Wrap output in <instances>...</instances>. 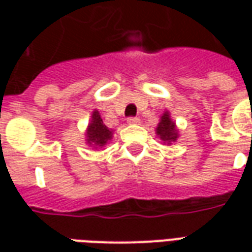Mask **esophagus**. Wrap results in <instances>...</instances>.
Here are the masks:
<instances>
[{
	"label": "esophagus",
	"instance_id": "1",
	"mask_svg": "<svg viewBox=\"0 0 252 252\" xmlns=\"http://www.w3.org/2000/svg\"><path fill=\"white\" fill-rule=\"evenodd\" d=\"M128 124H139L140 123V119L139 117H128Z\"/></svg>",
	"mask_w": 252,
	"mask_h": 252
}]
</instances>
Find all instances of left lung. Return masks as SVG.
Wrapping results in <instances>:
<instances>
[{"mask_svg":"<svg viewBox=\"0 0 252 252\" xmlns=\"http://www.w3.org/2000/svg\"><path fill=\"white\" fill-rule=\"evenodd\" d=\"M157 135H158L167 146L171 144V142H175L178 137V129L175 126V123L171 120L169 112H164L163 116L160 117L158 126H157Z\"/></svg>","mask_w":252,"mask_h":252,"instance_id":"1","label":"left lung"}]
</instances>
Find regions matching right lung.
Returning <instances> with one entry per match:
<instances>
[{
    "instance_id": "1",
    "label": "right lung",
    "mask_w": 252,
    "mask_h": 252,
    "mask_svg": "<svg viewBox=\"0 0 252 252\" xmlns=\"http://www.w3.org/2000/svg\"><path fill=\"white\" fill-rule=\"evenodd\" d=\"M112 129L105 126L104 121L99 116L98 110H94L92 113V120L89 123L86 131V143L94 147H104L106 143L112 139Z\"/></svg>"
}]
</instances>
